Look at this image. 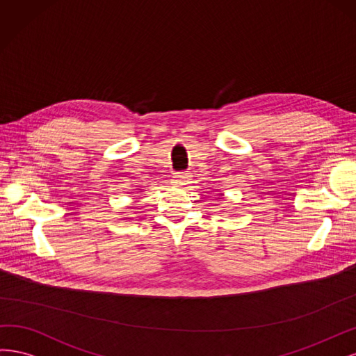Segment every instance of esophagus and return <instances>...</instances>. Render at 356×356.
Masks as SVG:
<instances>
[{
    "label": "esophagus",
    "mask_w": 356,
    "mask_h": 356,
    "mask_svg": "<svg viewBox=\"0 0 356 356\" xmlns=\"http://www.w3.org/2000/svg\"><path fill=\"white\" fill-rule=\"evenodd\" d=\"M189 179H191V175H189V173H186V171H180V173H176V175H175L173 181H171V183H173V185L177 186V188H183V186L188 185Z\"/></svg>",
    "instance_id": "obj_1"
}]
</instances>
